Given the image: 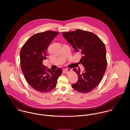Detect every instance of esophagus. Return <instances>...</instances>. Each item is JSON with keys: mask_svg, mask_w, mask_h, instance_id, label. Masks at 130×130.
<instances>
[{"mask_svg": "<svg viewBox=\"0 0 130 130\" xmlns=\"http://www.w3.org/2000/svg\"><path fill=\"white\" fill-rule=\"evenodd\" d=\"M71 71H72V70H71V69H65V70H64V73H67V74H68V73L71 72Z\"/></svg>", "mask_w": 130, "mask_h": 130, "instance_id": "1", "label": "esophagus"}]
</instances>
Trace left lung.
<instances>
[{"mask_svg": "<svg viewBox=\"0 0 130 130\" xmlns=\"http://www.w3.org/2000/svg\"><path fill=\"white\" fill-rule=\"evenodd\" d=\"M62 35L75 52H80V61L85 68L83 73L80 69H73L78 79L72 87L78 92L89 93L100 84L107 69L105 44L97 36L88 31L76 29Z\"/></svg>", "mask_w": 130, "mask_h": 130, "instance_id": "obj_1", "label": "left lung"}]
</instances>
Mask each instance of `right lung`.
Instances as JSON below:
<instances>
[{"label":"right lung","instance_id":"right-lung-1","mask_svg":"<svg viewBox=\"0 0 130 130\" xmlns=\"http://www.w3.org/2000/svg\"><path fill=\"white\" fill-rule=\"evenodd\" d=\"M58 32L46 31L33 35L22 47L20 53L21 70L27 83L36 91L46 93L56 88L61 68L55 71L44 66L47 48Z\"/></svg>","mask_w":130,"mask_h":130}]
</instances>
